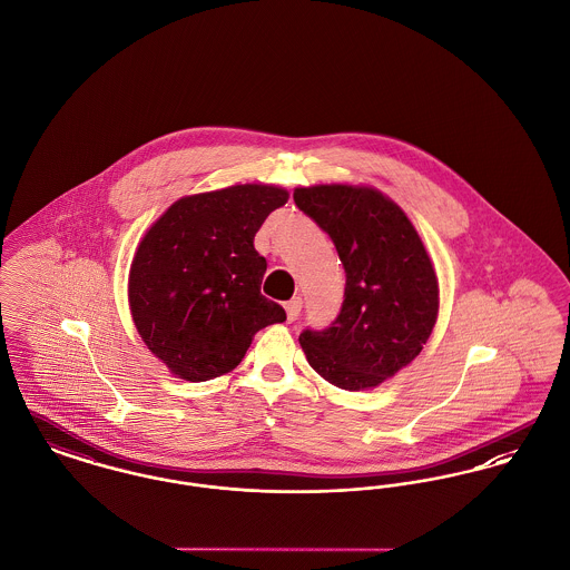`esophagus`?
<instances>
[{"instance_id": "1", "label": "esophagus", "mask_w": 570, "mask_h": 570, "mask_svg": "<svg viewBox=\"0 0 570 570\" xmlns=\"http://www.w3.org/2000/svg\"><path fill=\"white\" fill-rule=\"evenodd\" d=\"M285 311H287V320H289V322H296L299 311H302V298L294 296L289 302H285Z\"/></svg>"}]
</instances>
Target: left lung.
Listing matches in <instances>:
<instances>
[{"label": "left lung", "instance_id": "obj_1", "mask_svg": "<svg viewBox=\"0 0 570 570\" xmlns=\"http://www.w3.org/2000/svg\"><path fill=\"white\" fill-rule=\"evenodd\" d=\"M294 202L345 268L341 313L326 330H304L299 345L330 384L375 389L419 356L435 326L440 289L426 248L405 212L371 186H302Z\"/></svg>", "mask_w": 570, "mask_h": 570}]
</instances>
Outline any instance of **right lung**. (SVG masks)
<instances>
[{
  "label": "right lung",
  "mask_w": 570,
  "mask_h": 570,
  "mask_svg": "<svg viewBox=\"0 0 570 570\" xmlns=\"http://www.w3.org/2000/svg\"><path fill=\"white\" fill-rule=\"evenodd\" d=\"M289 193L268 184L181 197L139 242L128 302L151 354L186 382H208L240 364L253 336L287 320L262 296L266 259L255 234Z\"/></svg>",
  "instance_id": "obj_1"
}]
</instances>
